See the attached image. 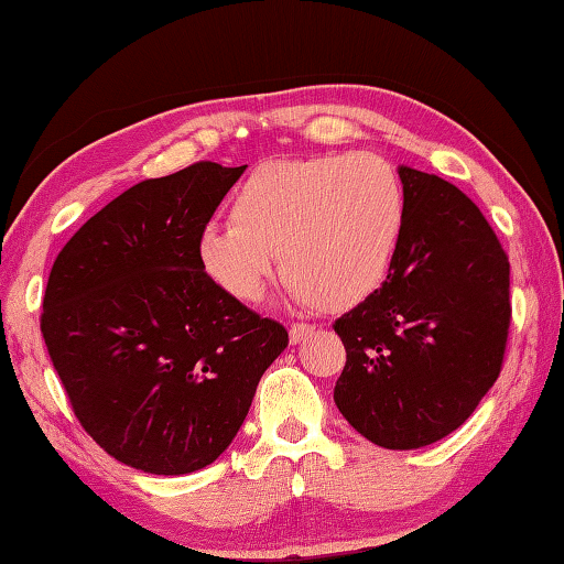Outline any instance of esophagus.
Segmentation results:
<instances>
[{
  "mask_svg": "<svg viewBox=\"0 0 564 564\" xmlns=\"http://www.w3.org/2000/svg\"><path fill=\"white\" fill-rule=\"evenodd\" d=\"M313 330H316V326H311V323H303V321H299V323H291V343H301V340H305L308 336H313Z\"/></svg>",
  "mask_w": 564,
  "mask_h": 564,
  "instance_id": "obj_1",
  "label": "esophagus"
}]
</instances>
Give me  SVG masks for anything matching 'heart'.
Instances as JSON below:
<instances>
[{"label":"heart","mask_w":564,"mask_h":564,"mask_svg":"<svg viewBox=\"0 0 564 564\" xmlns=\"http://www.w3.org/2000/svg\"><path fill=\"white\" fill-rule=\"evenodd\" d=\"M403 228L405 186L388 159L269 161L236 188L231 224L202 228L196 256L234 301L261 299L279 253L295 299L346 308L383 283Z\"/></svg>","instance_id":"b5f03b06"}]
</instances>
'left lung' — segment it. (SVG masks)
<instances>
[{
    "label": "left lung",
    "instance_id": "1",
    "mask_svg": "<svg viewBox=\"0 0 564 564\" xmlns=\"http://www.w3.org/2000/svg\"><path fill=\"white\" fill-rule=\"evenodd\" d=\"M405 228L380 289L333 328L346 368L343 417L388 451L457 431L500 376L510 328V261L470 198L441 176L398 169Z\"/></svg>",
    "mask_w": 564,
    "mask_h": 564
}]
</instances>
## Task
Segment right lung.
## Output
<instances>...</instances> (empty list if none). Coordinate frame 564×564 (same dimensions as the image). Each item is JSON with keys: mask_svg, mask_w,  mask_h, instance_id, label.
I'll return each instance as SVG.
<instances>
[{"mask_svg": "<svg viewBox=\"0 0 564 564\" xmlns=\"http://www.w3.org/2000/svg\"><path fill=\"white\" fill-rule=\"evenodd\" d=\"M246 166L198 161L123 191L56 256L42 336L84 431L151 475L212 465L289 330L202 271L196 238Z\"/></svg>", "mask_w": 564, "mask_h": 564, "instance_id": "add662e5", "label": "right lung"}]
</instances>
